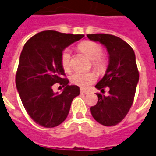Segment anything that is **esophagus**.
<instances>
[{
	"label": "esophagus",
	"mask_w": 156,
	"mask_h": 156,
	"mask_svg": "<svg viewBox=\"0 0 156 156\" xmlns=\"http://www.w3.org/2000/svg\"><path fill=\"white\" fill-rule=\"evenodd\" d=\"M80 92H81L82 94H88V93H89V91H88V90H86V89H81Z\"/></svg>",
	"instance_id": "esophagus-1"
}]
</instances>
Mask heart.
<instances>
[{"label": "heart", "mask_w": 156, "mask_h": 156, "mask_svg": "<svg viewBox=\"0 0 156 156\" xmlns=\"http://www.w3.org/2000/svg\"><path fill=\"white\" fill-rule=\"evenodd\" d=\"M78 49L87 58L91 60L94 68L98 71H103L106 67L107 62L102 56V48L100 45L91 41H85L78 46ZM61 65L65 73L72 71L71 51L69 49H65L61 55ZM97 74L94 72H76L70 77V80L75 85L81 88H88V86L96 81Z\"/></svg>", "instance_id": "b5f03b06"}]
</instances>
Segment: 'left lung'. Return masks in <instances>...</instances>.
Listing matches in <instances>:
<instances>
[{
	"mask_svg": "<svg viewBox=\"0 0 156 156\" xmlns=\"http://www.w3.org/2000/svg\"><path fill=\"white\" fill-rule=\"evenodd\" d=\"M87 37L104 45L108 53L107 70L95 88L104 91V88L108 87L109 94H97L98 101L90 111L99 124L114 126L124 119L134 102L139 82L135 54L127 42L115 36L97 33Z\"/></svg>",
	"mask_w": 156,
	"mask_h": 156,
	"instance_id": "obj_1",
	"label": "left lung"
}]
</instances>
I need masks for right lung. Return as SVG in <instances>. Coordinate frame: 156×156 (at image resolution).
Instances as JSON below:
<instances>
[{"instance_id":"right-lung-1","label":"right lung","mask_w":156,"mask_h":156,"mask_svg":"<svg viewBox=\"0 0 156 156\" xmlns=\"http://www.w3.org/2000/svg\"><path fill=\"white\" fill-rule=\"evenodd\" d=\"M84 37L56 31H43L26 42L20 56L16 86L22 105L37 124L53 128L68 116L73 99L79 95L77 85H68L61 65L65 48ZM58 82L65 88L54 93L52 85Z\"/></svg>"}]
</instances>
